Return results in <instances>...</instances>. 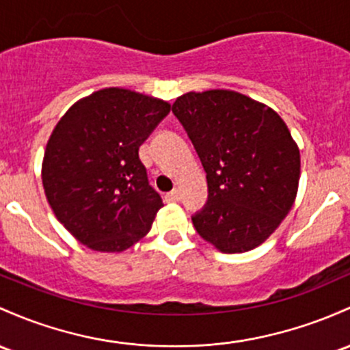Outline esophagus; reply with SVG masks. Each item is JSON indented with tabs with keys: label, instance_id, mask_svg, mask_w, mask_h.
<instances>
[{
	"label": "esophagus",
	"instance_id": "esophagus-1",
	"mask_svg": "<svg viewBox=\"0 0 350 350\" xmlns=\"http://www.w3.org/2000/svg\"><path fill=\"white\" fill-rule=\"evenodd\" d=\"M164 199H166L167 202H178L179 199H181V196H179L178 189H174V191H171V193H167L166 196H164Z\"/></svg>",
	"mask_w": 350,
	"mask_h": 350
}]
</instances>
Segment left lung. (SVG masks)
I'll return each instance as SVG.
<instances>
[{"instance_id":"obj_1","label":"left lung","mask_w":350,"mask_h":350,"mask_svg":"<svg viewBox=\"0 0 350 350\" xmlns=\"http://www.w3.org/2000/svg\"><path fill=\"white\" fill-rule=\"evenodd\" d=\"M172 113L189 136L207 179V202L193 216L221 252L262 244L297 194L301 156L275 111L228 90L187 93Z\"/></svg>"}]
</instances>
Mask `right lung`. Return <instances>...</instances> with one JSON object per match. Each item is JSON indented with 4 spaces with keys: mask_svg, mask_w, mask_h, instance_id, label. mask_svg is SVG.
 Returning a JSON list of instances; mask_svg holds the SVG:
<instances>
[{
    "mask_svg": "<svg viewBox=\"0 0 350 350\" xmlns=\"http://www.w3.org/2000/svg\"><path fill=\"white\" fill-rule=\"evenodd\" d=\"M169 111L166 101L107 88L57 122L43 159L44 194L79 243L121 252L149 232L163 199L149 184L139 146Z\"/></svg>",
    "mask_w": 350,
    "mask_h": 350,
    "instance_id": "add662e5",
    "label": "right lung"
}]
</instances>
